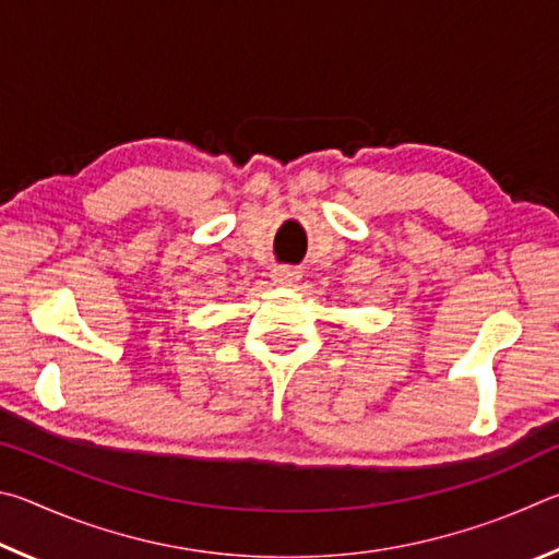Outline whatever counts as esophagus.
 Returning a JSON list of instances; mask_svg holds the SVG:
<instances>
[{
	"label": "esophagus",
	"mask_w": 559,
	"mask_h": 559,
	"mask_svg": "<svg viewBox=\"0 0 559 559\" xmlns=\"http://www.w3.org/2000/svg\"><path fill=\"white\" fill-rule=\"evenodd\" d=\"M301 277V272L297 267H292V264H277V267L272 270V282L274 285H295V282Z\"/></svg>",
	"instance_id": "1"
}]
</instances>
